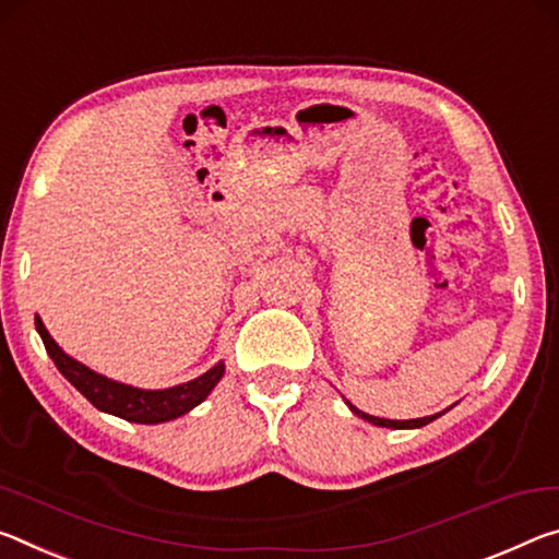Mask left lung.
Returning <instances> with one entry per match:
<instances>
[{
    "label": "left lung",
    "instance_id": "obj_1",
    "mask_svg": "<svg viewBox=\"0 0 559 559\" xmlns=\"http://www.w3.org/2000/svg\"><path fill=\"white\" fill-rule=\"evenodd\" d=\"M346 406H349L356 416L359 418H364V420H369V424H373V426H383V428H420V426H426V424H431V420H436L438 416L441 414H436V416H426V418H414V420H391V418H379V416H369V414H364V411H359L356 406H352L349 401H346Z\"/></svg>",
    "mask_w": 559,
    "mask_h": 559
}]
</instances>
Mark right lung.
<instances>
[{
	"label": "right lung",
	"mask_w": 559,
	"mask_h": 559,
	"mask_svg": "<svg viewBox=\"0 0 559 559\" xmlns=\"http://www.w3.org/2000/svg\"><path fill=\"white\" fill-rule=\"evenodd\" d=\"M36 332H39L44 346L51 356V361L57 364V369L63 373L71 386H76L84 396L104 414H114L118 418L133 420V424H163V420H173L182 414H188L190 408L203 404L207 393L215 389V383L223 379L225 364L219 361L213 369L205 371L203 377H198L188 383L158 391H145L128 386V383H118L114 379L100 377V373L91 371L76 359H71L69 354H63L61 346L51 340L47 326L39 317H36Z\"/></svg>",
	"instance_id": "add662e5"
}]
</instances>
